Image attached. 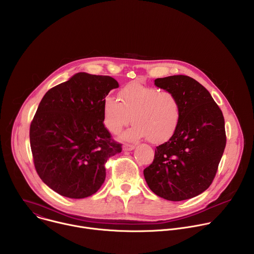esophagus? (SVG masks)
Wrapping results in <instances>:
<instances>
[{"instance_id":"obj_1","label":"esophagus","mask_w":254,"mask_h":254,"mask_svg":"<svg viewBox=\"0 0 254 254\" xmlns=\"http://www.w3.org/2000/svg\"><path fill=\"white\" fill-rule=\"evenodd\" d=\"M135 148L134 144H130V143H125L124 144V151H132Z\"/></svg>"}]
</instances>
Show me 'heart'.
I'll use <instances>...</instances> for the list:
<instances>
[{
	"mask_svg": "<svg viewBox=\"0 0 254 254\" xmlns=\"http://www.w3.org/2000/svg\"><path fill=\"white\" fill-rule=\"evenodd\" d=\"M102 116L105 127L112 133L121 132L132 119L134 123L124 133V138L134 140L149 136L151 141L160 142L175 132L181 119V106L170 91L130 83L120 91V99L104 98Z\"/></svg>",
	"mask_w": 254,
	"mask_h": 254,
	"instance_id": "heart-1",
	"label": "heart"
}]
</instances>
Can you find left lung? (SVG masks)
Masks as SVG:
<instances>
[{
	"mask_svg": "<svg viewBox=\"0 0 254 254\" xmlns=\"http://www.w3.org/2000/svg\"><path fill=\"white\" fill-rule=\"evenodd\" d=\"M155 84L177 96L181 119L171 138L157 147L143 176L156 195L187 200L213 182L226 146L224 117L209 91L189 76L157 78Z\"/></svg>",
	"mask_w": 254,
	"mask_h": 254,
	"instance_id": "obj_1",
	"label": "left lung"
}]
</instances>
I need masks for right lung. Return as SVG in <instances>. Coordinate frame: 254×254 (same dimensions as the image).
<instances>
[{
	"instance_id": "add662e5",
	"label": "right lung",
	"mask_w": 254,
	"mask_h": 254,
	"mask_svg": "<svg viewBox=\"0 0 254 254\" xmlns=\"http://www.w3.org/2000/svg\"><path fill=\"white\" fill-rule=\"evenodd\" d=\"M118 81L79 72L49 89L30 126L36 172L56 193L82 199L105 179V163L122 152L103 125V100Z\"/></svg>"
}]
</instances>
